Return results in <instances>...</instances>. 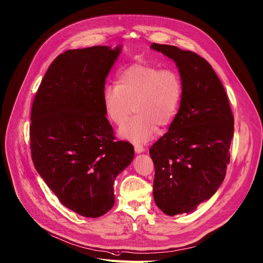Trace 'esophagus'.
I'll return each mask as SVG.
<instances>
[{"label": "esophagus", "mask_w": 263, "mask_h": 263, "mask_svg": "<svg viewBox=\"0 0 263 263\" xmlns=\"http://www.w3.org/2000/svg\"><path fill=\"white\" fill-rule=\"evenodd\" d=\"M145 151V147L143 146V145H139V144H137V145H135V152L136 153H142V152H144Z\"/></svg>", "instance_id": "1"}]
</instances>
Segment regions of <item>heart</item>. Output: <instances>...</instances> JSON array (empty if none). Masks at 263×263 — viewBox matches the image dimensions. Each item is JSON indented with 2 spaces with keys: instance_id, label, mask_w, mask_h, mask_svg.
<instances>
[{
  "instance_id": "obj_1",
  "label": "heart",
  "mask_w": 263,
  "mask_h": 263,
  "mask_svg": "<svg viewBox=\"0 0 263 263\" xmlns=\"http://www.w3.org/2000/svg\"><path fill=\"white\" fill-rule=\"evenodd\" d=\"M181 96V79L174 69L136 64L119 74L117 85L105 87L103 106L106 117L118 126L134 109L136 115L119 135L134 143H144L155 135L157 125L165 126L173 120Z\"/></svg>"
}]
</instances>
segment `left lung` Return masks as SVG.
I'll return each mask as SVG.
<instances>
[{"instance_id":"obj_1","label":"left lung","mask_w":263,"mask_h":263,"mask_svg":"<svg viewBox=\"0 0 263 263\" xmlns=\"http://www.w3.org/2000/svg\"><path fill=\"white\" fill-rule=\"evenodd\" d=\"M151 48L175 61L182 83L179 110L149 148L155 166L154 199L167 215L188 213L217 192L225 178L234 115L205 58L174 45L152 43Z\"/></svg>"}]
</instances>
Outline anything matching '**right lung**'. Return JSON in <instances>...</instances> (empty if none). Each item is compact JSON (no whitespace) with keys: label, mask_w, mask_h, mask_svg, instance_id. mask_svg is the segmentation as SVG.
<instances>
[{"label":"right lung","mask_w":263,"mask_h":263,"mask_svg":"<svg viewBox=\"0 0 263 263\" xmlns=\"http://www.w3.org/2000/svg\"><path fill=\"white\" fill-rule=\"evenodd\" d=\"M121 46H90L58 55L32 106L30 154L48 187L67 208L99 218L115 204L114 181L134 158L116 141L104 111L106 77Z\"/></svg>","instance_id":"obj_1"}]
</instances>
